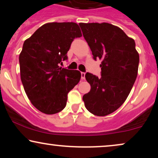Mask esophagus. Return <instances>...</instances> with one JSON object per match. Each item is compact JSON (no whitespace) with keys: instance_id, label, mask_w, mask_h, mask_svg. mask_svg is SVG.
Returning a JSON list of instances; mask_svg holds the SVG:
<instances>
[{"instance_id":"34e87169","label":"esophagus","mask_w":158,"mask_h":158,"mask_svg":"<svg viewBox=\"0 0 158 158\" xmlns=\"http://www.w3.org/2000/svg\"><path fill=\"white\" fill-rule=\"evenodd\" d=\"M85 73H83V72L81 73V78L83 80H85Z\"/></svg>"}]
</instances>
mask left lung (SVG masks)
Listing matches in <instances>:
<instances>
[{
    "mask_svg": "<svg viewBox=\"0 0 158 158\" xmlns=\"http://www.w3.org/2000/svg\"><path fill=\"white\" fill-rule=\"evenodd\" d=\"M94 59L102 60L101 76L87 73L90 90L83 96L85 106L96 116L113 113L130 93L137 76L139 54L133 39L119 27L108 23H80Z\"/></svg>",
    "mask_w": 158,
    "mask_h": 158,
    "instance_id": "8db88e82",
    "label": "left lung"
}]
</instances>
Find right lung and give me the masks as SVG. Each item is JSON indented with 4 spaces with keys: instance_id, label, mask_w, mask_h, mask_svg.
Listing matches in <instances>:
<instances>
[{
    "instance_id": "obj_1",
    "label": "right lung",
    "mask_w": 158,
    "mask_h": 158,
    "mask_svg": "<svg viewBox=\"0 0 158 158\" xmlns=\"http://www.w3.org/2000/svg\"><path fill=\"white\" fill-rule=\"evenodd\" d=\"M73 22L47 23L23 43L19 55L21 80L31 103L39 111L54 114L65 107L68 94L79 83L78 70L62 68L75 38L81 37Z\"/></svg>"
}]
</instances>
